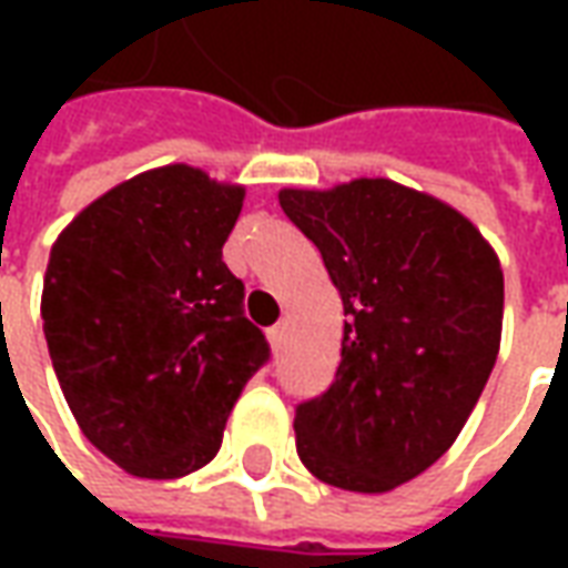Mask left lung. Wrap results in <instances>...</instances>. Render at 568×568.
Masks as SVG:
<instances>
[{"instance_id": "obj_1", "label": "left lung", "mask_w": 568, "mask_h": 568, "mask_svg": "<svg viewBox=\"0 0 568 568\" xmlns=\"http://www.w3.org/2000/svg\"><path fill=\"white\" fill-rule=\"evenodd\" d=\"M240 210V187L175 163L93 200L51 248L42 328L57 381L84 438L128 475L212 463L271 358L222 261Z\"/></svg>"}]
</instances>
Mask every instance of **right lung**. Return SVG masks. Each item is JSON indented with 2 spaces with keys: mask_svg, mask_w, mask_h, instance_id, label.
I'll return each instance as SVG.
<instances>
[{
  "mask_svg": "<svg viewBox=\"0 0 568 568\" xmlns=\"http://www.w3.org/2000/svg\"><path fill=\"white\" fill-rule=\"evenodd\" d=\"M295 197L344 320L332 386L295 410L297 456L322 484L389 493L450 450L487 386L499 258L459 212L389 179Z\"/></svg>",
  "mask_w": 568,
  "mask_h": 568,
  "instance_id": "1",
  "label": "right lung"
}]
</instances>
